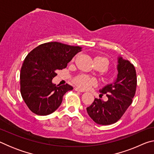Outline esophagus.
Returning <instances> with one entry per match:
<instances>
[{
  "instance_id": "esophagus-1",
  "label": "esophagus",
  "mask_w": 154,
  "mask_h": 154,
  "mask_svg": "<svg viewBox=\"0 0 154 154\" xmlns=\"http://www.w3.org/2000/svg\"><path fill=\"white\" fill-rule=\"evenodd\" d=\"M75 90L77 91V92H84V90L79 89V88H75Z\"/></svg>"
}]
</instances>
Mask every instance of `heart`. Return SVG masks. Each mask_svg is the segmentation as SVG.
<instances>
[{"label":"heart","instance_id":"heart-1","mask_svg":"<svg viewBox=\"0 0 154 154\" xmlns=\"http://www.w3.org/2000/svg\"><path fill=\"white\" fill-rule=\"evenodd\" d=\"M94 63L101 64L105 69L108 66L109 62L107 60L103 57H96L94 59ZM73 82L76 85L82 89H88L96 84V81L87 75H80L74 78Z\"/></svg>","mask_w":154,"mask_h":154}]
</instances>
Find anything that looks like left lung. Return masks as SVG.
Listing matches in <instances>:
<instances>
[{
    "label": "left lung",
    "instance_id": "obj_1",
    "mask_svg": "<svg viewBox=\"0 0 154 154\" xmlns=\"http://www.w3.org/2000/svg\"><path fill=\"white\" fill-rule=\"evenodd\" d=\"M118 63L116 80L100 90L108 100L95 98L86 109L89 116L98 124L110 125L118 122L132 104L136 92L137 79L134 65L121 56L118 57Z\"/></svg>",
    "mask_w": 154,
    "mask_h": 154
}]
</instances>
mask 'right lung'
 Wrapping results in <instances>:
<instances>
[{
  "label": "right lung",
  "instance_id": "obj_1",
  "mask_svg": "<svg viewBox=\"0 0 154 154\" xmlns=\"http://www.w3.org/2000/svg\"><path fill=\"white\" fill-rule=\"evenodd\" d=\"M81 51L79 46L49 42L36 47L26 57L20 71V92L32 113H52L61 105L65 93L73 89L67 83L56 85L52 79Z\"/></svg>",
  "mask_w": 154,
  "mask_h": 154
}]
</instances>
